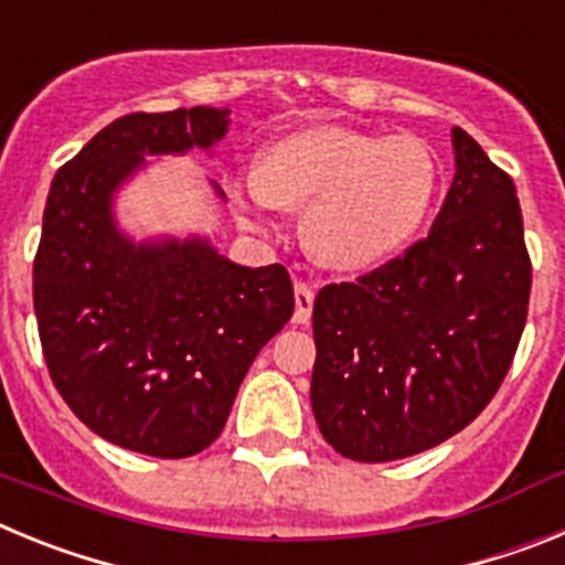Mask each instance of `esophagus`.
<instances>
[{"mask_svg":"<svg viewBox=\"0 0 565 565\" xmlns=\"http://www.w3.org/2000/svg\"><path fill=\"white\" fill-rule=\"evenodd\" d=\"M311 311H313V288L299 279L297 286H294V322H297V326H306L308 319H311Z\"/></svg>","mask_w":565,"mask_h":565,"instance_id":"esophagus-1","label":"esophagus"}]
</instances>
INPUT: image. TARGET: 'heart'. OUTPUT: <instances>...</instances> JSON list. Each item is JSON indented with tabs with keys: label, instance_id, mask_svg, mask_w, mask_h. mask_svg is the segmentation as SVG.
<instances>
[{
	"label": "heart",
	"instance_id": "heart-1",
	"mask_svg": "<svg viewBox=\"0 0 565 565\" xmlns=\"http://www.w3.org/2000/svg\"><path fill=\"white\" fill-rule=\"evenodd\" d=\"M441 186V163L416 135L344 127L297 129L263 152V167L232 178L252 221L306 209L302 234L313 257L337 271H367L407 248Z\"/></svg>",
	"mask_w": 565,
	"mask_h": 565
}]
</instances>
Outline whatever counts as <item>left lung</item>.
Returning a JSON list of instances; mask_svg holds the SVG:
<instances>
[{
    "mask_svg": "<svg viewBox=\"0 0 565 565\" xmlns=\"http://www.w3.org/2000/svg\"><path fill=\"white\" fill-rule=\"evenodd\" d=\"M430 234L313 299L311 407L333 450L396 461L461 433L515 359L532 263L515 183L461 127Z\"/></svg>",
    "mask_w": 565,
    "mask_h": 565,
    "instance_id": "1",
    "label": "left lung"
}]
</instances>
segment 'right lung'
<instances>
[{
    "label": "right lung",
    "instance_id": "obj_1",
    "mask_svg": "<svg viewBox=\"0 0 565 565\" xmlns=\"http://www.w3.org/2000/svg\"><path fill=\"white\" fill-rule=\"evenodd\" d=\"M226 129L228 109L214 107L124 115L50 186L33 259L44 362L70 411L124 450H206L259 348L294 313L279 263L246 268L206 237L135 243L115 226L113 198L143 154L212 149Z\"/></svg>",
    "mask_w": 565,
    "mask_h": 565
}]
</instances>
